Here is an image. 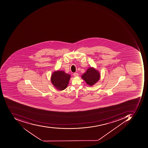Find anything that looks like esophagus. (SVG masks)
Masks as SVG:
<instances>
[{"instance_id":"esophagus-1","label":"esophagus","mask_w":148,"mask_h":148,"mask_svg":"<svg viewBox=\"0 0 148 148\" xmlns=\"http://www.w3.org/2000/svg\"><path fill=\"white\" fill-rule=\"evenodd\" d=\"M73 75L75 76V77H76V76H78L79 75V74L78 73H74Z\"/></svg>"}]
</instances>
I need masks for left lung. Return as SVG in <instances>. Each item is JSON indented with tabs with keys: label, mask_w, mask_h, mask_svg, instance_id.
<instances>
[{
	"label": "left lung",
	"mask_w": 148,
	"mask_h": 148,
	"mask_svg": "<svg viewBox=\"0 0 148 148\" xmlns=\"http://www.w3.org/2000/svg\"><path fill=\"white\" fill-rule=\"evenodd\" d=\"M81 78L86 82L87 84L92 87L100 79L101 74L95 68L91 67L88 68L86 72L82 75Z\"/></svg>",
	"instance_id": "obj_1"
}]
</instances>
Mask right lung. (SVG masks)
<instances>
[{
    "mask_svg": "<svg viewBox=\"0 0 148 148\" xmlns=\"http://www.w3.org/2000/svg\"><path fill=\"white\" fill-rule=\"evenodd\" d=\"M71 75L63 71H56L52 73L51 81L57 90L62 91L68 87Z\"/></svg>",
    "mask_w": 148,
    "mask_h": 148,
    "instance_id": "right-lung-1",
    "label": "right lung"
}]
</instances>
